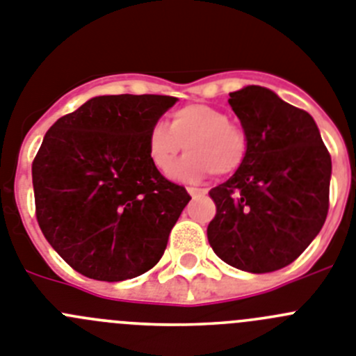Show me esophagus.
Here are the masks:
<instances>
[{
  "label": "esophagus",
  "mask_w": 356,
  "mask_h": 356,
  "mask_svg": "<svg viewBox=\"0 0 356 356\" xmlns=\"http://www.w3.org/2000/svg\"><path fill=\"white\" fill-rule=\"evenodd\" d=\"M186 190H188V193H190L193 198L206 197L207 195V190H204V188H193V186H190V188H186Z\"/></svg>",
  "instance_id": "1"
}]
</instances>
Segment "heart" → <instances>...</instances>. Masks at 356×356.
Segmentation results:
<instances>
[{
	"mask_svg": "<svg viewBox=\"0 0 356 356\" xmlns=\"http://www.w3.org/2000/svg\"><path fill=\"white\" fill-rule=\"evenodd\" d=\"M186 149V154L170 170L177 181H198L209 174L229 175L238 170L246 156L245 133L229 122L218 108L191 102L172 113L170 124L158 122L147 133V158L156 170L166 172Z\"/></svg>",
	"mask_w": 356,
	"mask_h": 356,
	"instance_id": "heart-1",
	"label": "heart"
}]
</instances>
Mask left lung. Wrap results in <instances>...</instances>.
<instances>
[{"instance_id": "8db88e82", "label": "left lung", "mask_w": 356, "mask_h": 356, "mask_svg": "<svg viewBox=\"0 0 356 356\" xmlns=\"http://www.w3.org/2000/svg\"><path fill=\"white\" fill-rule=\"evenodd\" d=\"M246 138L236 174L209 191L207 239L223 262L270 273L300 257L328 214L332 158L307 111L248 85L229 99Z\"/></svg>"}]
</instances>
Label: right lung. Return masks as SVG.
Masks as SVG:
<instances>
[{
    "mask_svg": "<svg viewBox=\"0 0 356 356\" xmlns=\"http://www.w3.org/2000/svg\"><path fill=\"white\" fill-rule=\"evenodd\" d=\"M168 95H97L58 118L31 166L40 230L78 273L134 278L165 254L191 197L147 158V133Z\"/></svg>",
    "mask_w": 356,
    "mask_h": 356,
    "instance_id": "add662e5",
    "label": "right lung"
}]
</instances>
